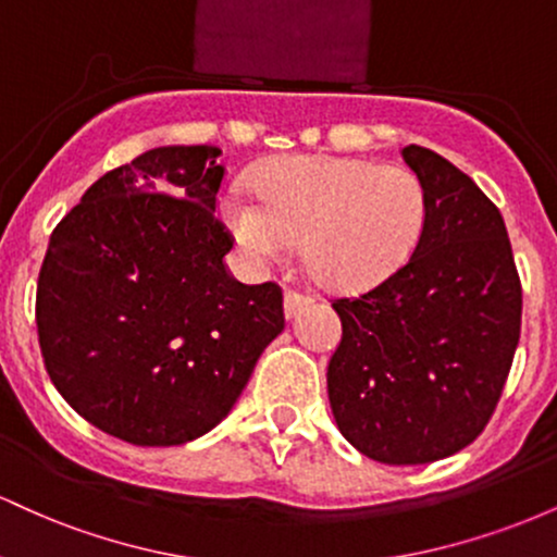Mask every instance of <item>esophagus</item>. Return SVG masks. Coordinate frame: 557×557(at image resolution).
Returning <instances> with one entry per match:
<instances>
[{"instance_id": "34e87169", "label": "esophagus", "mask_w": 557, "mask_h": 557, "mask_svg": "<svg viewBox=\"0 0 557 557\" xmlns=\"http://www.w3.org/2000/svg\"><path fill=\"white\" fill-rule=\"evenodd\" d=\"M309 304H311L309 296H300V293H296V290H285V317L287 319H296L298 311Z\"/></svg>"}]
</instances>
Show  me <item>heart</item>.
<instances>
[{
  "label": "heart",
  "mask_w": 557,
  "mask_h": 557,
  "mask_svg": "<svg viewBox=\"0 0 557 557\" xmlns=\"http://www.w3.org/2000/svg\"><path fill=\"white\" fill-rule=\"evenodd\" d=\"M256 198L230 190L222 220L253 264L280 261L300 240L311 277L363 290L398 272L426 220L424 185L400 164L350 157H287L253 181Z\"/></svg>",
  "instance_id": "b5f03b06"
}]
</instances>
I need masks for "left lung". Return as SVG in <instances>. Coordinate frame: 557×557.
<instances>
[{"label":"left lung","instance_id":"1","mask_svg":"<svg viewBox=\"0 0 557 557\" xmlns=\"http://www.w3.org/2000/svg\"><path fill=\"white\" fill-rule=\"evenodd\" d=\"M426 194L413 257L374 290L332 304L327 367L337 430L389 466L432 463L479 437L521 335V283L503 214L456 164L403 149Z\"/></svg>","mask_w":557,"mask_h":557}]
</instances>
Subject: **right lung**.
I'll return each mask as SVG.
<instances>
[{
    "label": "right lung",
    "instance_id": "right-lung-1",
    "mask_svg": "<svg viewBox=\"0 0 557 557\" xmlns=\"http://www.w3.org/2000/svg\"><path fill=\"white\" fill-rule=\"evenodd\" d=\"M216 146H157L107 172L54 227L36 324L54 387L133 445H183L233 411L285 330L283 290L225 270Z\"/></svg>",
    "mask_w": 557,
    "mask_h": 557
}]
</instances>
